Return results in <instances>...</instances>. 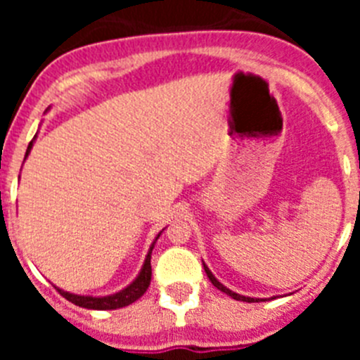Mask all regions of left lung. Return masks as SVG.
I'll use <instances>...</instances> for the list:
<instances>
[{
	"label": "left lung",
	"instance_id": "8db88e82",
	"mask_svg": "<svg viewBox=\"0 0 360 360\" xmlns=\"http://www.w3.org/2000/svg\"><path fill=\"white\" fill-rule=\"evenodd\" d=\"M203 269H205V274H207V278H209V281L212 283V285H214L216 288H218V290H221L224 292V294H227V295H231L232 299H236V301H245V303H254V301H265V299H259V297H247V295H240V294H236V292H232V290H229L227 287H224V285H221V283L218 281V279L214 278V274H212L211 270H209V266L205 265V263H203Z\"/></svg>",
	"mask_w": 360,
	"mask_h": 360
}]
</instances>
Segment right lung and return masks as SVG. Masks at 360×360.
<instances>
[{
	"label": "right lung",
	"instance_id": "obj_1",
	"mask_svg": "<svg viewBox=\"0 0 360 360\" xmlns=\"http://www.w3.org/2000/svg\"><path fill=\"white\" fill-rule=\"evenodd\" d=\"M32 146H34V141L28 144L25 158L28 157V153H30ZM160 234H158V236H160ZM158 236L155 238V241H153L151 247H149V252H148V256H146V262L141 269V274L136 276L135 281H133L131 285H128V287L124 288V290L117 292V294L104 295V297H91V295L70 294V292L61 290V288H57V287L56 288L59 290V294H61L63 297L68 299L70 303L77 304V307H82V308H90V310H117V308L128 307V304L135 303L136 299L144 295V292L148 290V287H149V283H151V250H153V247H155V243H157Z\"/></svg>",
	"mask_w": 360,
	"mask_h": 360
}]
</instances>
